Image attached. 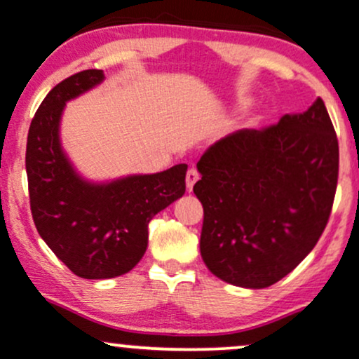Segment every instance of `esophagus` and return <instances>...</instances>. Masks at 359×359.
I'll return each mask as SVG.
<instances>
[{"instance_id":"obj_1","label":"esophagus","mask_w":359,"mask_h":359,"mask_svg":"<svg viewBox=\"0 0 359 359\" xmlns=\"http://www.w3.org/2000/svg\"><path fill=\"white\" fill-rule=\"evenodd\" d=\"M198 180H199L198 170H196V168H189V172L186 175V187H187L189 192L192 191V187H194V184L198 182Z\"/></svg>"}]
</instances>
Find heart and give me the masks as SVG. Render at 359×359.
Segmentation results:
<instances>
[{"instance_id": "b5f03b06", "label": "heart", "mask_w": 359, "mask_h": 359, "mask_svg": "<svg viewBox=\"0 0 359 359\" xmlns=\"http://www.w3.org/2000/svg\"><path fill=\"white\" fill-rule=\"evenodd\" d=\"M247 104V102H243V105H245Z\"/></svg>"}]
</instances>
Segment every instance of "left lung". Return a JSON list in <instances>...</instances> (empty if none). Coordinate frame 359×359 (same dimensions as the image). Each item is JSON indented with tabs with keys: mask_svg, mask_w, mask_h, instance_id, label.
I'll use <instances>...</instances> for the list:
<instances>
[{
	"mask_svg": "<svg viewBox=\"0 0 359 359\" xmlns=\"http://www.w3.org/2000/svg\"><path fill=\"white\" fill-rule=\"evenodd\" d=\"M339 144L324 102L276 126L240 129L198 161L201 257L224 283L261 290L290 274L324 231Z\"/></svg>",
	"mask_w": 359,
	"mask_h": 359,
	"instance_id": "1",
	"label": "left lung"
}]
</instances>
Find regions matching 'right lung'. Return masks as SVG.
<instances>
[{
  "mask_svg": "<svg viewBox=\"0 0 359 359\" xmlns=\"http://www.w3.org/2000/svg\"><path fill=\"white\" fill-rule=\"evenodd\" d=\"M85 69L54 86L27 137L30 210L39 235L80 278L110 279L133 269L148 247V223L186 192L187 165L93 182L76 172L61 144L66 104L104 81Z\"/></svg>",
  "mask_w": 359,
  "mask_h": 359,
  "instance_id": "obj_1",
  "label": "right lung"
}]
</instances>
